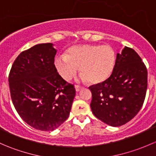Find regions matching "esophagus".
<instances>
[{
  "label": "esophagus",
  "instance_id": "1",
  "mask_svg": "<svg viewBox=\"0 0 156 156\" xmlns=\"http://www.w3.org/2000/svg\"><path fill=\"white\" fill-rule=\"evenodd\" d=\"M83 87L82 86H81V85H78V84H76V85H75V90H76V91L77 92H78V91L80 90L81 89V88H82Z\"/></svg>",
  "mask_w": 156,
  "mask_h": 156
}]
</instances>
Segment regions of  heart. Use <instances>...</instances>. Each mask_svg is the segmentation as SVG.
<instances>
[{
  "label": "heart",
  "instance_id": "heart-1",
  "mask_svg": "<svg viewBox=\"0 0 156 156\" xmlns=\"http://www.w3.org/2000/svg\"><path fill=\"white\" fill-rule=\"evenodd\" d=\"M115 64V53L110 47L80 44L71 47L65 56L55 61L56 69L65 80L76 75L80 67L83 79L91 84L106 81L111 76Z\"/></svg>",
  "mask_w": 156,
  "mask_h": 156
}]
</instances>
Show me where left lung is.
I'll return each instance as SVG.
<instances>
[{
	"instance_id": "left-lung-1",
	"label": "left lung",
	"mask_w": 156,
	"mask_h": 156,
	"mask_svg": "<svg viewBox=\"0 0 156 156\" xmlns=\"http://www.w3.org/2000/svg\"><path fill=\"white\" fill-rule=\"evenodd\" d=\"M89 89L93 114L110 126H122L134 118L144 104L147 69L137 53L125 47L117 54L111 76Z\"/></svg>"
}]
</instances>
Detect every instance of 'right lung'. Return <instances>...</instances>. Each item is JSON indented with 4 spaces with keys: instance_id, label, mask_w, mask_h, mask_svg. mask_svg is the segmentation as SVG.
<instances>
[{
    "instance_id": "obj_1",
    "label": "right lung",
    "mask_w": 156,
    "mask_h": 156,
    "mask_svg": "<svg viewBox=\"0 0 156 156\" xmlns=\"http://www.w3.org/2000/svg\"><path fill=\"white\" fill-rule=\"evenodd\" d=\"M53 44H40L22 52L9 74L12 102L21 119L37 130L50 131L69 118L75 96L54 65Z\"/></svg>"
}]
</instances>
